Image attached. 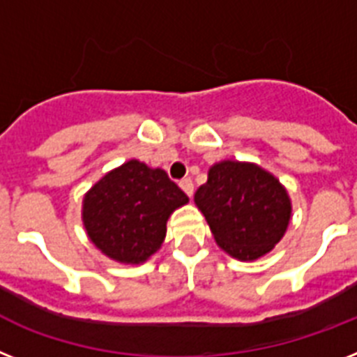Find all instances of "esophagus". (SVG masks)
I'll use <instances>...</instances> for the list:
<instances>
[{"label": "esophagus", "mask_w": 357, "mask_h": 357, "mask_svg": "<svg viewBox=\"0 0 357 357\" xmlns=\"http://www.w3.org/2000/svg\"><path fill=\"white\" fill-rule=\"evenodd\" d=\"M179 187L183 188L185 194H187L188 197H190L194 194V181L190 178H183V179H181V181H179Z\"/></svg>", "instance_id": "obj_1"}]
</instances>
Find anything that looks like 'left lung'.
<instances>
[{
  "label": "left lung",
  "mask_w": 357,
  "mask_h": 357,
  "mask_svg": "<svg viewBox=\"0 0 357 357\" xmlns=\"http://www.w3.org/2000/svg\"><path fill=\"white\" fill-rule=\"evenodd\" d=\"M194 202L211 225L215 243L241 261L271 252L290 220L287 190L252 163L214 165Z\"/></svg>",
  "instance_id": "8db88e82"
}]
</instances>
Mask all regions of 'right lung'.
<instances>
[{
    "instance_id": "right-lung-1",
    "label": "right lung",
    "mask_w": 357,
    "mask_h": 357,
    "mask_svg": "<svg viewBox=\"0 0 357 357\" xmlns=\"http://www.w3.org/2000/svg\"><path fill=\"white\" fill-rule=\"evenodd\" d=\"M188 202L161 169L136 160L100 179L83 199V221L92 243L121 263H142L161 247L167 220Z\"/></svg>"
}]
</instances>
